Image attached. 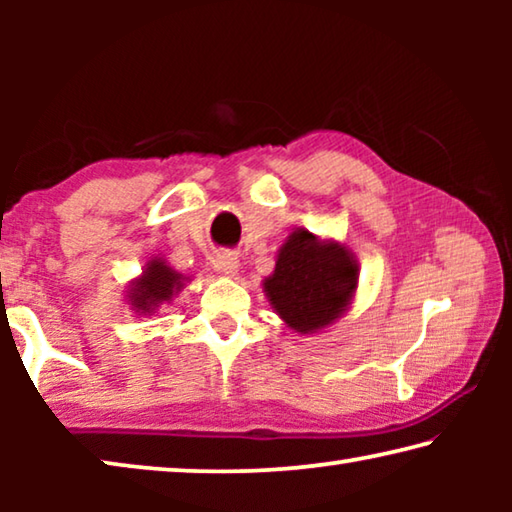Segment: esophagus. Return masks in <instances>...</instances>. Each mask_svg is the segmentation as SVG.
Listing matches in <instances>:
<instances>
[{
	"label": "esophagus",
	"mask_w": 512,
	"mask_h": 512,
	"mask_svg": "<svg viewBox=\"0 0 512 512\" xmlns=\"http://www.w3.org/2000/svg\"><path fill=\"white\" fill-rule=\"evenodd\" d=\"M216 268H219L223 275H237L239 257L235 253H221L219 257H216Z\"/></svg>",
	"instance_id": "esophagus-1"
}]
</instances>
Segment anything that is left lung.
<instances>
[{
    "label": "left lung",
    "mask_w": 512,
    "mask_h": 512,
    "mask_svg": "<svg viewBox=\"0 0 512 512\" xmlns=\"http://www.w3.org/2000/svg\"><path fill=\"white\" fill-rule=\"evenodd\" d=\"M357 284L359 264L348 248L298 228L277 250L273 273L262 287L287 327L316 334L350 309Z\"/></svg>",
    "instance_id": "1"
}]
</instances>
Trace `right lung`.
<instances>
[{
	"mask_svg": "<svg viewBox=\"0 0 512 512\" xmlns=\"http://www.w3.org/2000/svg\"><path fill=\"white\" fill-rule=\"evenodd\" d=\"M187 280L189 277L171 268L164 257H151L142 275L128 284L126 300L135 314L151 316L162 305H169L183 291Z\"/></svg>",
	"mask_w": 512,
	"mask_h": 512,
	"instance_id": "1",
	"label": "right lung"
}]
</instances>
